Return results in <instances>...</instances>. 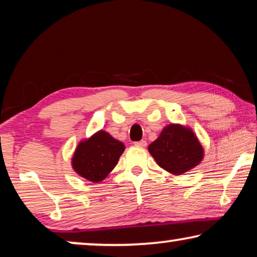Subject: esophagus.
I'll return each instance as SVG.
<instances>
[{
	"label": "esophagus",
	"mask_w": 257,
	"mask_h": 257,
	"mask_svg": "<svg viewBox=\"0 0 257 257\" xmlns=\"http://www.w3.org/2000/svg\"><path fill=\"white\" fill-rule=\"evenodd\" d=\"M137 146H140V147H145L146 145H147V143H146V140H140V142H137V143H135Z\"/></svg>",
	"instance_id": "obj_1"
}]
</instances>
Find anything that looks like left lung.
I'll return each mask as SVG.
<instances>
[{
  "label": "left lung",
  "instance_id": "left-lung-1",
  "mask_svg": "<svg viewBox=\"0 0 257 257\" xmlns=\"http://www.w3.org/2000/svg\"><path fill=\"white\" fill-rule=\"evenodd\" d=\"M157 164L171 174L180 175L201 163L203 149L192 128L170 124L149 146Z\"/></svg>",
  "mask_w": 257,
  "mask_h": 257
}]
</instances>
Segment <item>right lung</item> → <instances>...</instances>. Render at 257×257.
<instances>
[{
  "label": "right lung",
  "mask_w": 257,
  "mask_h": 257,
  "mask_svg": "<svg viewBox=\"0 0 257 257\" xmlns=\"http://www.w3.org/2000/svg\"><path fill=\"white\" fill-rule=\"evenodd\" d=\"M124 150V144L100 130L78 144L72 157V168L86 180L99 182L113 170Z\"/></svg>",
  "instance_id": "obj_1"
}]
</instances>
